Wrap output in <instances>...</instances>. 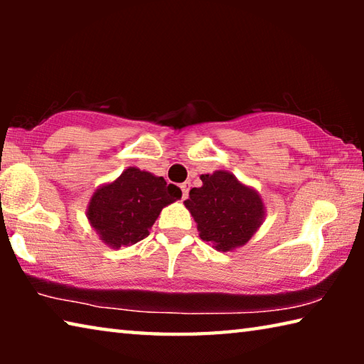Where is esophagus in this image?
Returning <instances> with one entry per match:
<instances>
[{
	"label": "esophagus",
	"instance_id": "1",
	"mask_svg": "<svg viewBox=\"0 0 364 364\" xmlns=\"http://www.w3.org/2000/svg\"><path fill=\"white\" fill-rule=\"evenodd\" d=\"M180 188H181V193H183V199H186L188 194H189V183H181Z\"/></svg>",
	"mask_w": 364,
	"mask_h": 364
}]
</instances>
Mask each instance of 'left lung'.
<instances>
[{
	"label": "left lung",
	"instance_id": "obj_1",
	"mask_svg": "<svg viewBox=\"0 0 364 364\" xmlns=\"http://www.w3.org/2000/svg\"><path fill=\"white\" fill-rule=\"evenodd\" d=\"M200 180L202 186L191 189L184 200L199 237L218 252L242 247L260 230L267 215L260 193L226 170L200 175Z\"/></svg>",
	"mask_w": 364,
	"mask_h": 364
}]
</instances>
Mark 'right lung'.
<instances>
[{
  "instance_id": "obj_1",
  "label": "right lung",
  "mask_w": 364,
  "mask_h": 364,
  "mask_svg": "<svg viewBox=\"0 0 364 364\" xmlns=\"http://www.w3.org/2000/svg\"><path fill=\"white\" fill-rule=\"evenodd\" d=\"M181 199V189L138 167H128L114 181L101 184L86 207L90 226L112 249L149 236L164 207Z\"/></svg>"
}]
</instances>
